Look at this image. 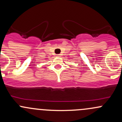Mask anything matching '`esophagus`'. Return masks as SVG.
I'll list each match as a JSON object with an SVG mask.
<instances>
[{"mask_svg":"<svg viewBox=\"0 0 122 122\" xmlns=\"http://www.w3.org/2000/svg\"><path fill=\"white\" fill-rule=\"evenodd\" d=\"M56 56H57V57H60V54H57V55H56Z\"/></svg>","mask_w":122,"mask_h":122,"instance_id":"esophagus-1","label":"esophagus"}]
</instances>
